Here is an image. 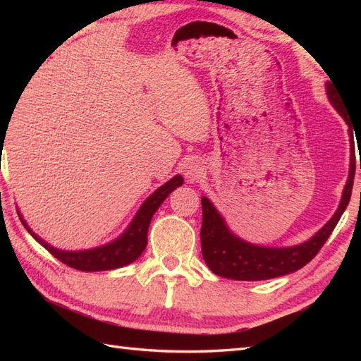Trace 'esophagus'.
Wrapping results in <instances>:
<instances>
[{
    "mask_svg": "<svg viewBox=\"0 0 361 361\" xmlns=\"http://www.w3.org/2000/svg\"><path fill=\"white\" fill-rule=\"evenodd\" d=\"M203 162H200V159H191L187 164V170H185V178L188 179L190 183L192 182H197L202 176H203Z\"/></svg>",
    "mask_w": 361,
    "mask_h": 361,
    "instance_id": "obj_1",
    "label": "esophagus"
}]
</instances>
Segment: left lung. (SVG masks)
I'll list each match as a JSON object with an SVG mask.
<instances>
[{"label":"left lung","instance_id":"1","mask_svg":"<svg viewBox=\"0 0 361 361\" xmlns=\"http://www.w3.org/2000/svg\"><path fill=\"white\" fill-rule=\"evenodd\" d=\"M326 94L331 105L336 108L337 113L343 117L349 126V116L345 110L343 101L336 93L334 85L331 82L325 84ZM349 135L353 134V129H348ZM361 170V166H360ZM355 174V155L351 141V164H349L348 180L343 188L341 203L337 211L330 218L322 228H319L310 239L302 244L292 247H262L244 241L243 238L236 236L228 226L226 224L221 214L216 211V207L207 197H202V255L214 274L232 279V280H245V281H257L268 280L280 276L290 274L298 271L304 265L318 255L326 239L334 231L336 224L341 220L346 206L351 199L353 183Z\"/></svg>","mask_w":361,"mask_h":361}]
</instances>
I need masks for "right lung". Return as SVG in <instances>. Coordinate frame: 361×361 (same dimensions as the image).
<instances>
[{"label":"right lung","mask_w":361,"mask_h":361,"mask_svg":"<svg viewBox=\"0 0 361 361\" xmlns=\"http://www.w3.org/2000/svg\"><path fill=\"white\" fill-rule=\"evenodd\" d=\"M182 183L183 178L180 174H176V176L171 178L169 182L161 185V187L155 192H152L143 202V204L140 206L138 212L135 214L133 221L129 223L126 231L122 235L116 238L111 243L89 250L69 251L52 247L31 231L27 221L24 220V216L20 214L19 218L28 231V233L35 238L42 247H45L54 257H57L68 267L90 272L116 269L133 264L134 260H137L141 256V253H143L147 245V231L152 221V216L158 211V207L162 204V202L169 197V194L173 190L179 188Z\"/></svg>","instance_id":"add662e5"}]
</instances>
